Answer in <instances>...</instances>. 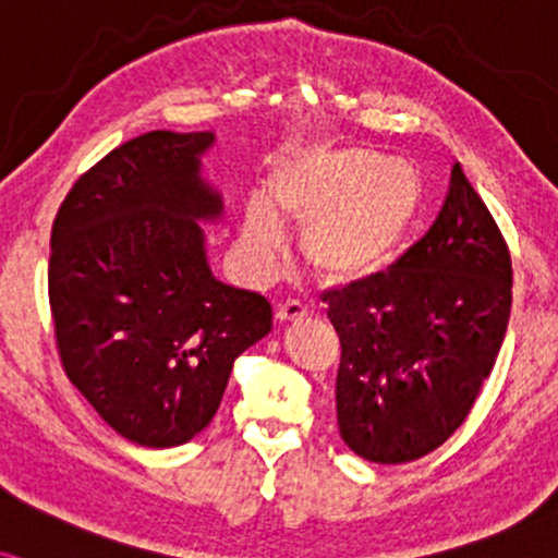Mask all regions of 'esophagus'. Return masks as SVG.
Masks as SVG:
<instances>
[{"instance_id":"esophagus-1","label":"esophagus","mask_w":558,"mask_h":558,"mask_svg":"<svg viewBox=\"0 0 558 558\" xmlns=\"http://www.w3.org/2000/svg\"><path fill=\"white\" fill-rule=\"evenodd\" d=\"M275 317L280 322H299L306 317V306L301 304V301H283V304L278 306V312H275Z\"/></svg>"}]
</instances>
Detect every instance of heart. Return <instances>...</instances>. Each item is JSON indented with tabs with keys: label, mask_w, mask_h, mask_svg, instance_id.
Returning <instances> with one entry per match:
<instances>
[{
	"label": "heart",
	"mask_w": 558,
	"mask_h": 558,
	"mask_svg": "<svg viewBox=\"0 0 558 558\" xmlns=\"http://www.w3.org/2000/svg\"><path fill=\"white\" fill-rule=\"evenodd\" d=\"M426 179L411 160L364 145L308 147L272 173L265 199L244 210L241 239L259 267L286 244L283 223L304 226L301 250L319 278H377L408 250L426 213Z\"/></svg>",
	"instance_id": "1"
}]
</instances>
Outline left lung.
Returning <instances> with one entry per match:
<instances>
[{
	"label": "left lung",
	"mask_w": 558,
	"mask_h": 558,
	"mask_svg": "<svg viewBox=\"0 0 558 558\" xmlns=\"http://www.w3.org/2000/svg\"><path fill=\"white\" fill-rule=\"evenodd\" d=\"M322 301L340 338V436L359 458L400 465L445 445L471 413L505 343L512 259L454 163L426 236L387 272Z\"/></svg>",
	"instance_id": "1"
}]
</instances>
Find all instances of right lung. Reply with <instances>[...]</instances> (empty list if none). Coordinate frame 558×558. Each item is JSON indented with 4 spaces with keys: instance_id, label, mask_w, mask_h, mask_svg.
<instances>
[{
    "instance_id": "obj_1",
    "label": "right lung",
    "mask_w": 558,
    "mask_h": 558,
    "mask_svg": "<svg viewBox=\"0 0 558 558\" xmlns=\"http://www.w3.org/2000/svg\"><path fill=\"white\" fill-rule=\"evenodd\" d=\"M213 132L140 134L75 181L51 228L49 304L62 366L113 432L179 447L210 424L233 361L272 327L270 301L220 283L199 220Z\"/></svg>"
}]
</instances>
